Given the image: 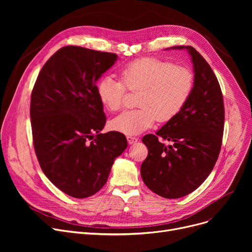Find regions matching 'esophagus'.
Returning <instances> with one entry per match:
<instances>
[{
	"instance_id": "34e87169",
	"label": "esophagus",
	"mask_w": 252,
	"mask_h": 252,
	"mask_svg": "<svg viewBox=\"0 0 252 252\" xmlns=\"http://www.w3.org/2000/svg\"><path fill=\"white\" fill-rule=\"evenodd\" d=\"M126 140H127V142H128V144H129V145H131V144H136V143L138 142V138H136V137H131V136H127V137H126Z\"/></svg>"
}]
</instances>
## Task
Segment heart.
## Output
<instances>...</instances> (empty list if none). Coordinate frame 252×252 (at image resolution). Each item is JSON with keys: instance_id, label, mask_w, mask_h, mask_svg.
I'll return each mask as SVG.
<instances>
[{"instance_id": "obj_1", "label": "heart", "mask_w": 252, "mask_h": 252, "mask_svg": "<svg viewBox=\"0 0 252 252\" xmlns=\"http://www.w3.org/2000/svg\"><path fill=\"white\" fill-rule=\"evenodd\" d=\"M122 82L111 75L97 84V95L110 111L123 107L127 88L137 92V106L110 122L114 130L135 136L155 123L167 122L176 116L189 100L194 88V74L188 69L157 58H143L128 63L122 69Z\"/></svg>"}]
</instances>
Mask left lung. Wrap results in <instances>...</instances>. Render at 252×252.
Masks as SVG:
<instances>
[{
  "label": "left lung",
  "mask_w": 252,
  "mask_h": 252,
  "mask_svg": "<svg viewBox=\"0 0 252 252\" xmlns=\"http://www.w3.org/2000/svg\"><path fill=\"white\" fill-rule=\"evenodd\" d=\"M171 49L188 51L194 69V88L176 116L156 135L142 139L148 156L141 165V177L154 193L176 199L196 190L213 170L221 146L224 108L218 78L199 52L191 46ZM158 138L173 144L165 147Z\"/></svg>",
  "instance_id": "1"
}]
</instances>
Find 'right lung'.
<instances>
[{
    "label": "right lung",
    "mask_w": 252,
    "mask_h": 252,
    "mask_svg": "<svg viewBox=\"0 0 252 252\" xmlns=\"http://www.w3.org/2000/svg\"><path fill=\"white\" fill-rule=\"evenodd\" d=\"M116 60L113 53L63 47L43 66L32 93L39 165L58 189L74 198L96 194L107 182L115 158L127 147L122 133H99L106 116L96 82Z\"/></svg>",
    "instance_id": "right-lung-1"
}]
</instances>
